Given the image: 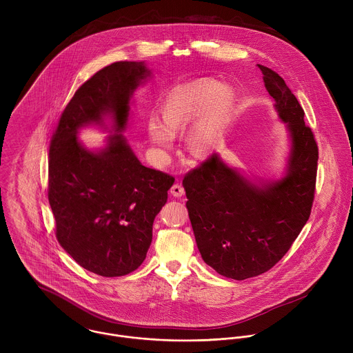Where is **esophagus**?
<instances>
[{"label": "esophagus", "mask_w": 353, "mask_h": 353, "mask_svg": "<svg viewBox=\"0 0 353 353\" xmlns=\"http://www.w3.org/2000/svg\"><path fill=\"white\" fill-rule=\"evenodd\" d=\"M170 193H171L174 197H182V196L185 194V189L182 188V185L175 183V185H172V188H171Z\"/></svg>", "instance_id": "esophagus-1"}]
</instances>
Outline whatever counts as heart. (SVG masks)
I'll list each match as a JSON object with an SVG mask.
<instances>
[{
	"label": "heart",
	"instance_id": "1",
	"mask_svg": "<svg viewBox=\"0 0 353 353\" xmlns=\"http://www.w3.org/2000/svg\"><path fill=\"white\" fill-rule=\"evenodd\" d=\"M235 90L225 83L205 79L178 87L163 101V121L156 115L148 119L152 143L163 150L172 147L174 134L189 128L185 143L194 156H206L223 143L234 119Z\"/></svg>",
	"mask_w": 353,
	"mask_h": 353
}]
</instances>
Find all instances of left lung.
Instances as JSON below:
<instances>
[{
	"label": "left lung",
	"mask_w": 353,
	"mask_h": 353,
	"mask_svg": "<svg viewBox=\"0 0 353 353\" xmlns=\"http://www.w3.org/2000/svg\"><path fill=\"white\" fill-rule=\"evenodd\" d=\"M290 136L283 178H246L213 153L183 179L197 248L219 274L246 280L273 268L307 223L314 201L318 147L304 111L285 81L258 65Z\"/></svg>",
	"instance_id": "obj_1"
}]
</instances>
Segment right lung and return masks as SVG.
<instances>
[{
    "instance_id": "right-lung-1",
    "label": "right lung",
    "mask_w": 353,
    "mask_h": 353,
    "mask_svg": "<svg viewBox=\"0 0 353 353\" xmlns=\"http://www.w3.org/2000/svg\"><path fill=\"white\" fill-rule=\"evenodd\" d=\"M148 77L144 62L103 68L76 91L51 137L49 202L57 239L80 266L103 277L129 274L144 262L153 220L175 181L143 165L122 134L133 92ZM104 117L116 134L91 152L78 141V130L103 125Z\"/></svg>"
}]
</instances>
